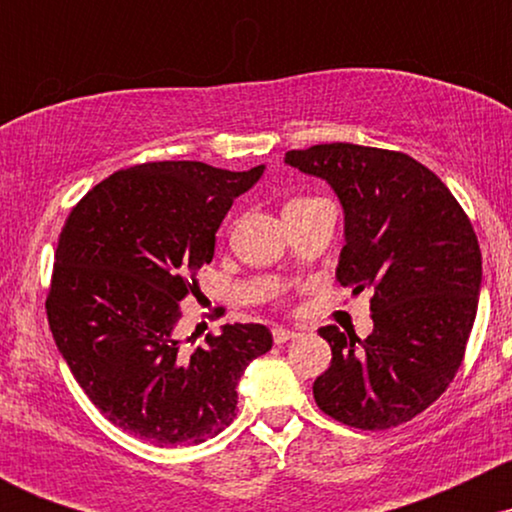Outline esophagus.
I'll return each instance as SVG.
<instances>
[{
  "label": "esophagus",
  "instance_id": "34e87169",
  "mask_svg": "<svg viewBox=\"0 0 512 512\" xmlns=\"http://www.w3.org/2000/svg\"><path fill=\"white\" fill-rule=\"evenodd\" d=\"M272 337H274L276 344H286V342H291V339H296L298 332L296 330H284V327H274Z\"/></svg>",
  "mask_w": 512,
  "mask_h": 512
}]
</instances>
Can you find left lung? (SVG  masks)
Masks as SVG:
<instances>
[{"label":"left lung","mask_w":512,"mask_h":512,"mask_svg":"<svg viewBox=\"0 0 512 512\" xmlns=\"http://www.w3.org/2000/svg\"><path fill=\"white\" fill-rule=\"evenodd\" d=\"M322 178L344 209L337 281L373 291V332L320 327L332 363L315 380L317 407L363 431L411 421L462 366L481 289L479 240L436 173L402 151L317 144L284 158Z\"/></svg>","instance_id":"obj_1"}]
</instances>
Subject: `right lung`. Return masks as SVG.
Segmentation results:
<instances>
[{
	"instance_id": "right-lung-1",
	"label": "right lung",
	"mask_w": 512,
	"mask_h": 512,
	"mask_svg": "<svg viewBox=\"0 0 512 512\" xmlns=\"http://www.w3.org/2000/svg\"><path fill=\"white\" fill-rule=\"evenodd\" d=\"M262 173L142 163L98 182L64 221L45 301L52 337L88 399L134 438L173 448L219 436L236 419L243 370L272 349L255 322L199 346L178 330L223 216Z\"/></svg>"
}]
</instances>
